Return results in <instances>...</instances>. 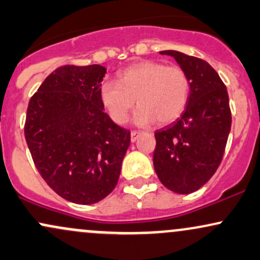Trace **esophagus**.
<instances>
[{"mask_svg":"<svg viewBox=\"0 0 260 260\" xmlns=\"http://www.w3.org/2000/svg\"><path fill=\"white\" fill-rule=\"evenodd\" d=\"M142 135V133L141 131H136V130H134V131H131V142H135L137 139H139L140 136Z\"/></svg>","mask_w":260,"mask_h":260,"instance_id":"esophagus-1","label":"esophagus"}]
</instances>
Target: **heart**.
Masks as SVG:
<instances>
[{
    "label": "heart",
    "mask_w": 260,
    "mask_h": 260,
    "mask_svg": "<svg viewBox=\"0 0 260 260\" xmlns=\"http://www.w3.org/2000/svg\"><path fill=\"white\" fill-rule=\"evenodd\" d=\"M191 92L190 76L181 67L145 60L119 73V82L101 86V101L117 124L126 123L130 112L140 107L134 120L146 126L158 120L169 124L181 117Z\"/></svg>",
    "instance_id": "1"
}]
</instances>
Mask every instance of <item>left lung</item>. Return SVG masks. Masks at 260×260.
I'll return each mask as SVG.
<instances>
[{
  "instance_id": "8db88e82",
  "label": "left lung",
  "mask_w": 260,
  "mask_h": 260,
  "mask_svg": "<svg viewBox=\"0 0 260 260\" xmlns=\"http://www.w3.org/2000/svg\"><path fill=\"white\" fill-rule=\"evenodd\" d=\"M175 58L191 80L187 107L175 123L155 131L153 166L160 182L176 193L197 191L220 166L231 129L226 86L201 58L161 51Z\"/></svg>"
}]
</instances>
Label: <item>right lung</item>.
<instances>
[{
    "instance_id": "obj_1",
    "label": "right lung",
    "mask_w": 260,
    "mask_h": 260,
    "mask_svg": "<svg viewBox=\"0 0 260 260\" xmlns=\"http://www.w3.org/2000/svg\"><path fill=\"white\" fill-rule=\"evenodd\" d=\"M105 74L99 64L59 67L27 106L24 134L34 164L73 203H96L114 190L130 145V131L103 111Z\"/></svg>"
}]
</instances>
